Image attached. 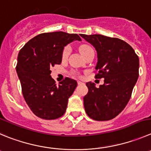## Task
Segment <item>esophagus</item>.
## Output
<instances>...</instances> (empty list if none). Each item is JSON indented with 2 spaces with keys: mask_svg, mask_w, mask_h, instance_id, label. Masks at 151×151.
<instances>
[{
  "mask_svg": "<svg viewBox=\"0 0 151 151\" xmlns=\"http://www.w3.org/2000/svg\"><path fill=\"white\" fill-rule=\"evenodd\" d=\"M77 84L78 85H82V84H83V83L81 82V81H77Z\"/></svg>",
  "mask_w": 151,
  "mask_h": 151,
  "instance_id": "obj_1",
  "label": "esophagus"
}]
</instances>
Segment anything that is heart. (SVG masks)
<instances>
[{"label":"heart","mask_w":151,"mask_h":151,"mask_svg":"<svg viewBox=\"0 0 151 151\" xmlns=\"http://www.w3.org/2000/svg\"><path fill=\"white\" fill-rule=\"evenodd\" d=\"M92 50V48H91L90 46L86 45H82L81 47H80V53H82V54H83L84 53H86V52L88 51V50ZM70 52H71V47H69V46H67V47H65L64 50H63V59L68 58V56H69V53H70Z\"/></svg>","instance_id":"1"}]
</instances>
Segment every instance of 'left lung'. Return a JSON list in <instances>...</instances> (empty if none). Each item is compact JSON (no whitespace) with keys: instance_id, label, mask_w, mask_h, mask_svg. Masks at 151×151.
Here are the masks:
<instances>
[{"instance_id":"left-lung-1","label":"left lung","mask_w":151,"mask_h":151,"mask_svg":"<svg viewBox=\"0 0 151 151\" xmlns=\"http://www.w3.org/2000/svg\"><path fill=\"white\" fill-rule=\"evenodd\" d=\"M80 36L95 47L98 55L95 78H104L99 88L86 83L88 91L83 98L88 117L95 121H108L125 108L139 77V60L133 47L118 38L100 34Z\"/></svg>"}]
</instances>
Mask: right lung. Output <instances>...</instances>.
<instances>
[{
  "mask_svg": "<svg viewBox=\"0 0 151 151\" xmlns=\"http://www.w3.org/2000/svg\"><path fill=\"white\" fill-rule=\"evenodd\" d=\"M77 34L62 31L39 34L27 42L18 55L16 71L22 94L29 109L43 119L52 120L64 115L68 101L77 86L66 77L56 86L50 76V68L61 63L64 47Z\"/></svg>",
  "mask_w": 151,
  "mask_h": 151,
  "instance_id": "add662e5",
  "label": "right lung"
}]
</instances>
